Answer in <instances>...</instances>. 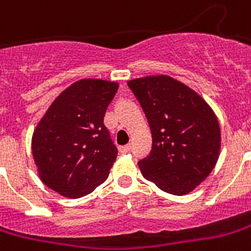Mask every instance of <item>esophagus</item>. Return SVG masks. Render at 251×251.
Returning <instances> with one entry per match:
<instances>
[{
  "instance_id": "34e87169",
  "label": "esophagus",
  "mask_w": 251,
  "mask_h": 251,
  "mask_svg": "<svg viewBox=\"0 0 251 251\" xmlns=\"http://www.w3.org/2000/svg\"><path fill=\"white\" fill-rule=\"evenodd\" d=\"M130 150H131V146H130V145H125V146L120 147V151H121V152H124V154L129 152Z\"/></svg>"
}]
</instances>
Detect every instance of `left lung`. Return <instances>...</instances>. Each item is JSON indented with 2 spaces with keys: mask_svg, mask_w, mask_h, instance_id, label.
Segmentation results:
<instances>
[{
  "mask_svg": "<svg viewBox=\"0 0 251 251\" xmlns=\"http://www.w3.org/2000/svg\"><path fill=\"white\" fill-rule=\"evenodd\" d=\"M152 134L141 172L164 192L183 196L209 176L221 150L217 116L198 92L167 75L127 81Z\"/></svg>",
  "mask_w": 251,
  "mask_h": 251,
  "instance_id": "obj_1",
  "label": "left lung"
}]
</instances>
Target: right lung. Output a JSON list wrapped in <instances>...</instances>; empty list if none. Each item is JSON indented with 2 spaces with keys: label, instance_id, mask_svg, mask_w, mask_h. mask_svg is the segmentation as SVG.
I'll list each match as a JSON object with an SVG mask.
<instances>
[{
  "label": "right lung",
  "instance_id": "1",
  "mask_svg": "<svg viewBox=\"0 0 251 251\" xmlns=\"http://www.w3.org/2000/svg\"><path fill=\"white\" fill-rule=\"evenodd\" d=\"M118 83L81 79L52 101L34 129L32 158L49 188L70 199L102 184L117 158L104 116Z\"/></svg>",
  "mask_w": 251,
  "mask_h": 251
}]
</instances>
